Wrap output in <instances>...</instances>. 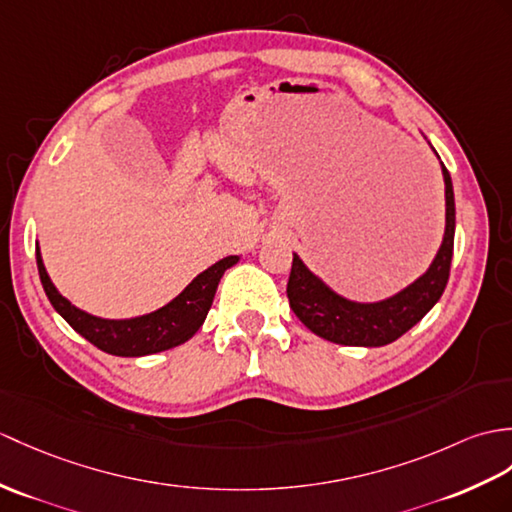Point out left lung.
<instances>
[{"instance_id":"left-lung-1","label":"left lung","mask_w":512,"mask_h":512,"mask_svg":"<svg viewBox=\"0 0 512 512\" xmlns=\"http://www.w3.org/2000/svg\"><path fill=\"white\" fill-rule=\"evenodd\" d=\"M445 176V237L432 261L430 270L406 290L379 303H353L331 292L327 285L305 268L299 257H292L288 279V299L292 312L316 336L347 347H384L412 329L432 310L445 292L449 279L451 255H454L456 202L451 176L443 165Z\"/></svg>"}]
</instances>
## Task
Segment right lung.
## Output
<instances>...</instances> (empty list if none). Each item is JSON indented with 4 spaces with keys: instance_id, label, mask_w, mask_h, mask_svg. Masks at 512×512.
I'll return each instance as SVG.
<instances>
[{
    "instance_id": "obj_1",
    "label": "right lung",
    "mask_w": 512,
    "mask_h": 512,
    "mask_svg": "<svg viewBox=\"0 0 512 512\" xmlns=\"http://www.w3.org/2000/svg\"><path fill=\"white\" fill-rule=\"evenodd\" d=\"M237 259L240 257L231 255L216 261L211 268L200 272V275L189 283L172 303L161 307L157 312L130 320H104L78 310V307L71 305L65 296L58 294L54 283L47 277L37 246L39 277L47 299L54 305V310L61 314L82 338H87L93 347H98L100 351L111 355H122V358H139V355L159 353L165 349L178 347V344L192 338L200 329V325L205 323L224 270L237 264Z\"/></svg>"
}]
</instances>
